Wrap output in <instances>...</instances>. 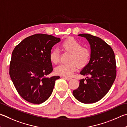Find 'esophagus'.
<instances>
[{"instance_id": "34e87169", "label": "esophagus", "mask_w": 127, "mask_h": 127, "mask_svg": "<svg viewBox=\"0 0 127 127\" xmlns=\"http://www.w3.org/2000/svg\"><path fill=\"white\" fill-rule=\"evenodd\" d=\"M63 78H64V79H66V80H70L71 79V78H69V77H64Z\"/></svg>"}]
</instances>
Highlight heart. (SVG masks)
<instances>
[{
  "instance_id": "heart-1",
  "label": "heart",
  "mask_w": 127,
  "mask_h": 127,
  "mask_svg": "<svg viewBox=\"0 0 127 127\" xmlns=\"http://www.w3.org/2000/svg\"><path fill=\"white\" fill-rule=\"evenodd\" d=\"M62 49L64 51L71 54L69 63L60 64L55 69L58 75L68 77L70 76L77 70L78 66L83 68L89 63L91 53L89 49L82 47L79 41L74 38H69L64 40L61 44ZM50 61L53 64H57L59 61L58 50L54 49L49 55Z\"/></svg>"
}]
</instances>
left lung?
I'll return each mask as SVG.
<instances>
[{
    "label": "left lung",
    "mask_w": 127,
    "mask_h": 127,
    "mask_svg": "<svg viewBox=\"0 0 127 127\" xmlns=\"http://www.w3.org/2000/svg\"><path fill=\"white\" fill-rule=\"evenodd\" d=\"M86 38L91 47V59L83 68L79 86L74 90L75 99L85 104L93 103L103 98L109 91L116 77L114 53L110 46L97 36L89 34L78 35Z\"/></svg>",
    "instance_id": "left-lung-1"
}]
</instances>
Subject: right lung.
I'll return each instance as SVG.
<instances>
[{"label": "right lung", "mask_w": 127, "mask_h": 127, "mask_svg": "<svg viewBox=\"0 0 127 127\" xmlns=\"http://www.w3.org/2000/svg\"><path fill=\"white\" fill-rule=\"evenodd\" d=\"M61 39L44 34L28 36L12 52L9 74L18 93L25 100L41 104L50 97L59 76L47 75L53 71L49 55Z\"/></svg>", "instance_id": "obj_1"}]
</instances>
